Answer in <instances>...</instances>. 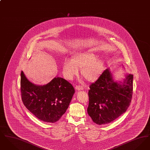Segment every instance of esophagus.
I'll use <instances>...</instances> for the list:
<instances>
[{"label": "esophagus", "instance_id": "obj_1", "mask_svg": "<svg viewBox=\"0 0 150 150\" xmlns=\"http://www.w3.org/2000/svg\"><path fill=\"white\" fill-rule=\"evenodd\" d=\"M75 89L76 91H82V90H83V87L82 86H76V87H75Z\"/></svg>", "mask_w": 150, "mask_h": 150}]
</instances>
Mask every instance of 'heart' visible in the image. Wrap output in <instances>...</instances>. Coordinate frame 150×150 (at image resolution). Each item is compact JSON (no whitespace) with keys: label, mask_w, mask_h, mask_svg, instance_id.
Instances as JSON below:
<instances>
[{"label":"heart","mask_w":150,"mask_h":150,"mask_svg":"<svg viewBox=\"0 0 150 150\" xmlns=\"http://www.w3.org/2000/svg\"><path fill=\"white\" fill-rule=\"evenodd\" d=\"M105 68L103 59L91 52H80L72 57L70 60L64 61L62 66L64 78L72 80L81 69V76L89 82H94L100 78Z\"/></svg>","instance_id":"obj_1"}]
</instances>
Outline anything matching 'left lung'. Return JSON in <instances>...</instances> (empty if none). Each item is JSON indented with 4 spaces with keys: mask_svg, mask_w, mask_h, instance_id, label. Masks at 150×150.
<instances>
[{
    "mask_svg": "<svg viewBox=\"0 0 150 150\" xmlns=\"http://www.w3.org/2000/svg\"><path fill=\"white\" fill-rule=\"evenodd\" d=\"M133 79L128 74L123 83L115 81L107 69L90 86L87 111L93 122L106 124L126 112L132 98Z\"/></svg>",
    "mask_w": 150,
    "mask_h": 150,
    "instance_id": "left-lung-1",
    "label": "left lung"
}]
</instances>
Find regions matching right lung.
I'll return each instance as SVG.
<instances>
[{"label":"right lung","instance_id":"obj_1","mask_svg":"<svg viewBox=\"0 0 150 150\" xmlns=\"http://www.w3.org/2000/svg\"><path fill=\"white\" fill-rule=\"evenodd\" d=\"M22 100L29 111L44 122H55L64 114L75 89L68 81L56 77L46 85L36 86L21 72Z\"/></svg>","mask_w":150,"mask_h":150}]
</instances>
